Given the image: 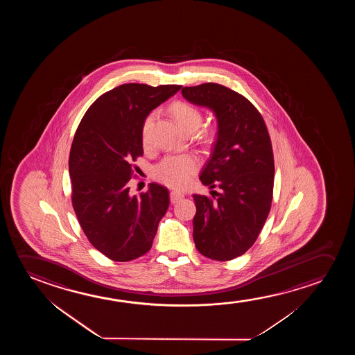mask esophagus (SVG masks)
<instances>
[{"label":"esophagus","instance_id":"1","mask_svg":"<svg viewBox=\"0 0 355 355\" xmlns=\"http://www.w3.org/2000/svg\"><path fill=\"white\" fill-rule=\"evenodd\" d=\"M171 202L175 204V202H180V200L184 198V194L180 191V190H172L171 191Z\"/></svg>","mask_w":355,"mask_h":355}]
</instances>
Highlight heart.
<instances>
[{
  "instance_id": "b5f03b06",
  "label": "heart",
  "mask_w": 355,
  "mask_h": 355,
  "mask_svg": "<svg viewBox=\"0 0 355 355\" xmlns=\"http://www.w3.org/2000/svg\"><path fill=\"white\" fill-rule=\"evenodd\" d=\"M171 112L183 130L188 133H194L202 123V112L188 102H175L171 105ZM156 112H153L146 117L141 126V139L144 144L150 141L151 128L155 122ZM199 168V160L194 155H168L154 167L153 175L156 180L168 187H183Z\"/></svg>"
}]
</instances>
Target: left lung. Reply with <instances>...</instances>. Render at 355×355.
Segmentation results:
<instances>
[{"label":"left lung","instance_id":"1","mask_svg":"<svg viewBox=\"0 0 355 355\" xmlns=\"http://www.w3.org/2000/svg\"><path fill=\"white\" fill-rule=\"evenodd\" d=\"M183 97L214 110L218 136L200 180L209 196L194 195L195 246L214 261H230L256 243L272 207L274 155L257 107L218 83L184 87Z\"/></svg>","mask_w":355,"mask_h":355}]
</instances>
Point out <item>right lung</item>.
Instances as JSON below:
<instances>
[{"label": "right lung", "instance_id": "right-lung-1", "mask_svg": "<svg viewBox=\"0 0 355 355\" xmlns=\"http://www.w3.org/2000/svg\"><path fill=\"white\" fill-rule=\"evenodd\" d=\"M180 85L125 83L97 98L83 115L69 156L71 202L88 241L105 257L128 262L151 248L168 209V190L151 183L130 195L135 161L143 156L141 126Z\"/></svg>", "mask_w": 355, "mask_h": 355}]
</instances>
